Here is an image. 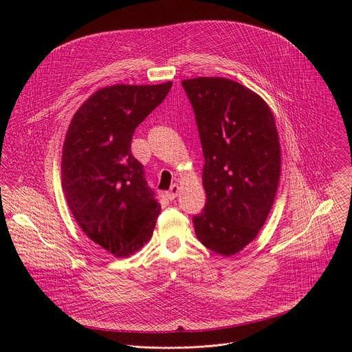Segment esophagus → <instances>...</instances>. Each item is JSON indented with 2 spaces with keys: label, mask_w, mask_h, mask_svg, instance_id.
<instances>
[{
  "label": "esophagus",
  "mask_w": 352,
  "mask_h": 352,
  "mask_svg": "<svg viewBox=\"0 0 352 352\" xmlns=\"http://www.w3.org/2000/svg\"><path fill=\"white\" fill-rule=\"evenodd\" d=\"M178 192H179V186L177 184L171 185V188L167 190L166 196L170 199V200H174L177 196H178Z\"/></svg>",
  "instance_id": "34e87169"
}]
</instances>
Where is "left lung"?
<instances>
[{"label":"left lung","instance_id":"obj_1","mask_svg":"<svg viewBox=\"0 0 352 352\" xmlns=\"http://www.w3.org/2000/svg\"><path fill=\"white\" fill-rule=\"evenodd\" d=\"M202 143L206 190L193 216L197 239L221 256L252 242L273 206L281 170L274 116L265 100L227 78L182 80Z\"/></svg>","mask_w":352,"mask_h":352}]
</instances>
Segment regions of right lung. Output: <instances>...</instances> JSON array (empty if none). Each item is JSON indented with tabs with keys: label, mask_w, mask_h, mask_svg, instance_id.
<instances>
[{
	"label": "right lung",
	"mask_w": 352,
	"mask_h": 352,
	"mask_svg": "<svg viewBox=\"0 0 352 352\" xmlns=\"http://www.w3.org/2000/svg\"><path fill=\"white\" fill-rule=\"evenodd\" d=\"M162 85L98 89L78 109L63 146L61 184L82 231L117 258L139 250L153 235L160 204L132 156L136 126L168 94Z\"/></svg>",
	"instance_id": "1"
}]
</instances>
